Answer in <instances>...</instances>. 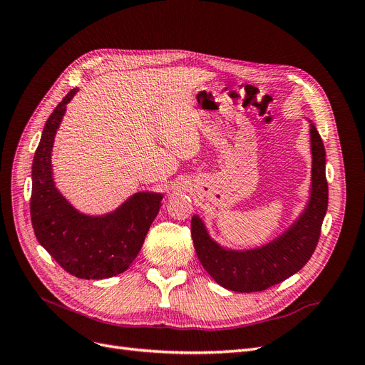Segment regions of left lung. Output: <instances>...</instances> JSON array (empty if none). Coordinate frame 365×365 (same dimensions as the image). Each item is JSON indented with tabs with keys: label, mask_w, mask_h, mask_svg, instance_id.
Listing matches in <instances>:
<instances>
[{
	"label": "left lung",
	"mask_w": 365,
	"mask_h": 365,
	"mask_svg": "<svg viewBox=\"0 0 365 365\" xmlns=\"http://www.w3.org/2000/svg\"><path fill=\"white\" fill-rule=\"evenodd\" d=\"M311 197L300 217L269 244L247 251L225 250L208 236L200 216L192 217V239L197 259L222 288L236 292L264 291L291 277L311 259L322 235L329 201L326 150L314 123H311Z\"/></svg>",
	"instance_id": "obj_1"
}]
</instances>
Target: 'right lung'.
I'll return each mask as SVG.
<instances>
[{
  "mask_svg": "<svg viewBox=\"0 0 365 365\" xmlns=\"http://www.w3.org/2000/svg\"><path fill=\"white\" fill-rule=\"evenodd\" d=\"M71 90L43 126L31 165L30 216L39 244L61 267L79 279L114 277L129 268L161 207V193L132 195L115 212L86 216L65 200L53 181L51 150Z\"/></svg>",
  "mask_w": 365,
  "mask_h": 365,
  "instance_id": "add662e5",
  "label": "right lung"
}]
</instances>
